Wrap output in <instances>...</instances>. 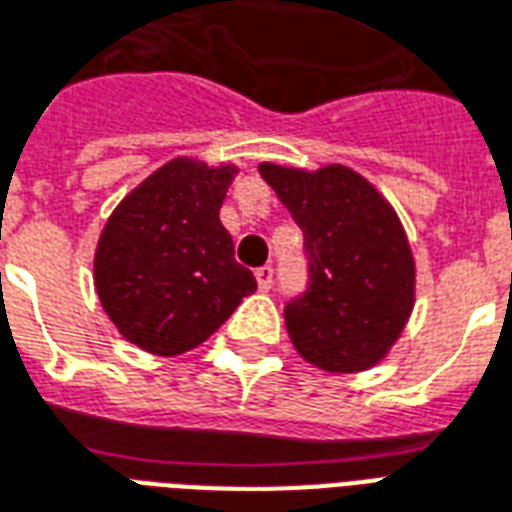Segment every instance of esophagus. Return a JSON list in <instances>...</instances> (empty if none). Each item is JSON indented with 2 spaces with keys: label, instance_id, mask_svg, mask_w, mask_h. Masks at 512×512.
I'll list each match as a JSON object with an SVG mask.
<instances>
[{
  "label": "esophagus",
  "instance_id": "obj_1",
  "mask_svg": "<svg viewBox=\"0 0 512 512\" xmlns=\"http://www.w3.org/2000/svg\"><path fill=\"white\" fill-rule=\"evenodd\" d=\"M255 276H257V287H260L263 293H268V290H271V285H274V268L271 266L257 268Z\"/></svg>",
  "mask_w": 512,
  "mask_h": 512
}]
</instances>
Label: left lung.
I'll return each mask as SVG.
<instances>
[{
  "instance_id": "1",
  "label": "left lung",
  "mask_w": 512,
  "mask_h": 512,
  "mask_svg": "<svg viewBox=\"0 0 512 512\" xmlns=\"http://www.w3.org/2000/svg\"><path fill=\"white\" fill-rule=\"evenodd\" d=\"M309 255V290L287 304L290 342L328 374H355L388 358L415 306V257L399 214L347 165L317 170L260 162Z\"/></svg>"
}]
</instances>
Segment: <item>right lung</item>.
<instances>
[{
	"mask_svg": "<svg viewBox=\"0 0 512 512\" xmlns=\"http://www.w3.org/2000/svg\"><path fill=\"white\" fill-rule=\"evenodd\" d=\"M238 165L165 162L113 208L94 249V290L116 331L162 358L195 350L255 293L219 208Z\"/></svg>",
	"mask_w": 512,
	"mask_h": 512,
	"instance_id": "right-lung-1",
	"label": "right lung"
}]
</instances>
